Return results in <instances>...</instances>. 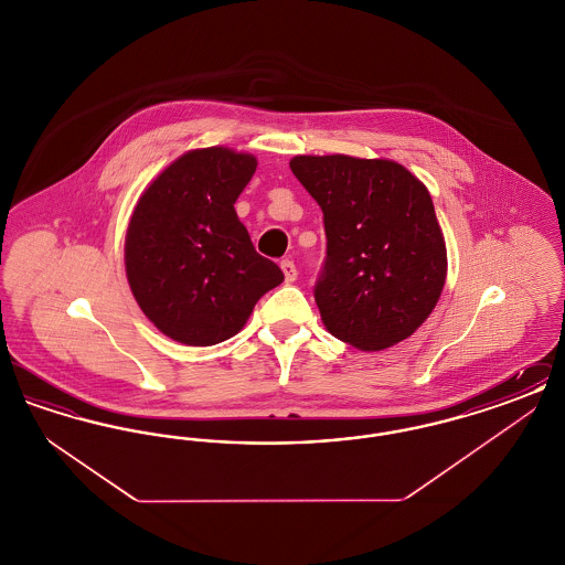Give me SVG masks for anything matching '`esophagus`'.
<instances>
[{
    "mask_svg": "<svg viewBox=\"0 0 565 565\" xmlns=\"http://www.w3.org/2000/svg\"><path fill=\"white\" fill-rule=\"evenodd\" d=\"M281 270H284V275H286V281H288V284H292L296 279V275H298V273H296L295 263H292V260H288V258H286V260H281Z\"/></svg>",
    "mask_w": 565,
    "mask_h": 565,
    "instance_id": "1",
    "label": "esophagus"
}]
</instances>
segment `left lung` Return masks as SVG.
<instances>
[{"instance_id": "left-lung-1", "label": "left lung", "mask_w": 565, "mask_h": 565, "mask_svg": "<svg viewBox=\"0 0 565 565\" xmlns=\"http://www.w3.org/2000/svg\"><path fill=\"white\" fill-rule=\"evenodd\" d=\"M290 169L323 212L326 258L313 296L328 332L364 351L411 337L447 277L428 189L392 161L295 157Z\"/></svg>"}]
</instances>
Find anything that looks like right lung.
I'll use <instances>...</instances> for the list:
<instances>
[{
  "instance_id": "right-lung-1",
  "label": "right lung",
  "mask_w": 565,
  "mask_h": 565,
  "mask_svg": "<svg viewBox=\"0 0 565 565\" xmlns=\"http://www.w3.org/2000/svg\"><path fill=\"white\" fill-rule=\"evenodd\" d=\"M256 159L203 148L171 162L135 207L125 265L137 305L167 337L207 348L235 337L284 281L254 249L235 201Z\"/></svg>"
}]
</instances>
